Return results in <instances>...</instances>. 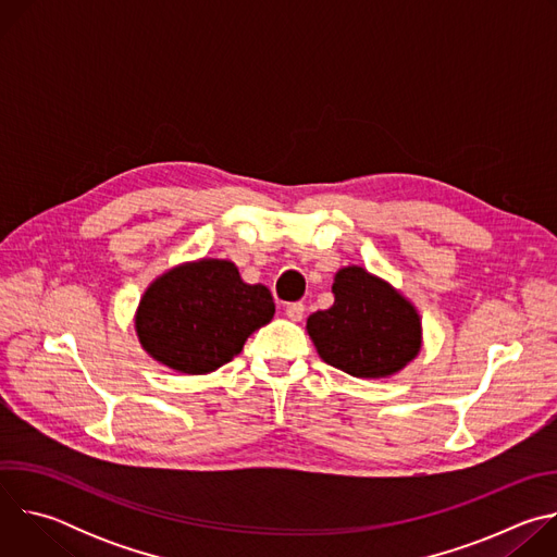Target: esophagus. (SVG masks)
Masks as SVG:
<instances>
[{
  "label": "esophagus",
  "mask_w": 557,
  "mask_h": 557,
  "mask_svg": "<svg viewBox=\"0 0 557 557\" xmlns=\"http://www.w3.org/2000/svg\"><path fill=\"white\" fill-rule=\"evenodd\" d=\"M286 317L290 322H299L304 317V304L301 301H293V304H286Z\"/></svg>",
  "instance_id": "esophagus-1"
}]
</instances>
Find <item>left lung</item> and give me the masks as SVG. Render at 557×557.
I'll list each match as a JSON object with an SVG mask.
<instances>
[{
    "label": "left lung",
    "mask_w": 557,
    "mask_h": 557,
    "mask_svg": "<svg viewBox=\"0 0 557 557\" xmlns=\"http://www.w3.org/2000/svg\"><path fill=\"white\" fill-rule=\"evenodd\" d=\"M335 304L306 320L320 357L352 376L383 379L404 370L421 350L414 304L361 267H344L333 282Z\"/></svg>",
    "instance_id": "obj_1"
}]
</instances>
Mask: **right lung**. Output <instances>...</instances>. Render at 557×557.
<instances>
[{
	"label": "right lung",
	"instance_id": "obj_1",
	"mask_svg": "<svg viewBox=\"0 0 557 557\" xmlns=\"http://www.w3.org/2000/svg\"><path fill=\"white\" fill-rule=\"evenodd\" d=\"M275 314L271 290L243 282L228 260L202 258L156 277L136 308L143 350L176 372L207 374L243 352Z\"/></svg>",
	"mask_w": 557,
	"mask_h": 557
}]
</instances>
